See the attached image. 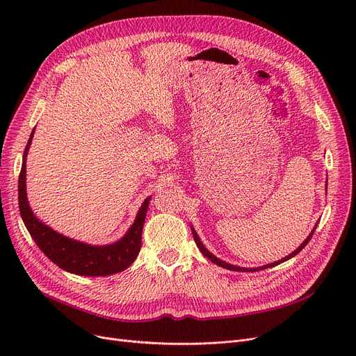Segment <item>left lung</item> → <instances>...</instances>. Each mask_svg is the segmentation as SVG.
I'll return each mask as SVG.
<instances>
[{"mask_svg":"<svg viewBox=\"0 0 356 356\" xmlns=\"http://www.w3.org/2000/svg\"><path fill=\"white\" fill-rule=\"evenodd\" d=\"M316 227H317V223L314 225V228H313V231L309 234V236L303 241V244L298 247L296 251H293L290 255H287V257H284V258H282V259H278V261H275V263H271V264H267V266H263V267H259V268H242V267H236V266H231V264H228V263H225V261H222V259H219V258H216L213 254H211L207 248H204V245L202 244L200 242V239H199V236H197V234H196V231L192 228V234H193V239H195V242H196V245H197V248L200 250V252L207 257V258H209L213 264H216V266H219V267H223V268H227V270H232V271H258V270H266V268H270V267H274V266H278V264H282V263H284V261H287V259H290L291 257H294V255H297L298 252H300L307 244H309V241H310V238H312V235L314 234V229H316Z\"/></svg>","mask_w":356,"mask_h":356,"instance_id":"1","label":"left lung"}]
</instances>
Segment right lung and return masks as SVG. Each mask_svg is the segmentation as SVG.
I'll return each mask as SVG.
<instances>
[{
    "instance_id": "right-lung-1",
    "label": "right lung",
    "mask_w": 356,
    "mask_h": 356,
    "mask_svg": "<svg viewBox=\"0 0 356 356\" xmlns=\"http://www.w3.org/2000/svg\"><path fill=\"white\" fill-rule=\"evenodd\" d=\"M33 134L34 131L26 145L22 172L20 176H18V208H20V215L23 218L24 225L29 229L37 247H39L56 266L67 273H73L78 275L101 277L127 270L134 263V259L140 252L145 213L148 209V202L152 197H147L144 200L133 227H131L128 232L120 241H117L115 244L95 247L58 234L34 216L27 200L26 159Z\"/></svg>"
}]
</instances>
